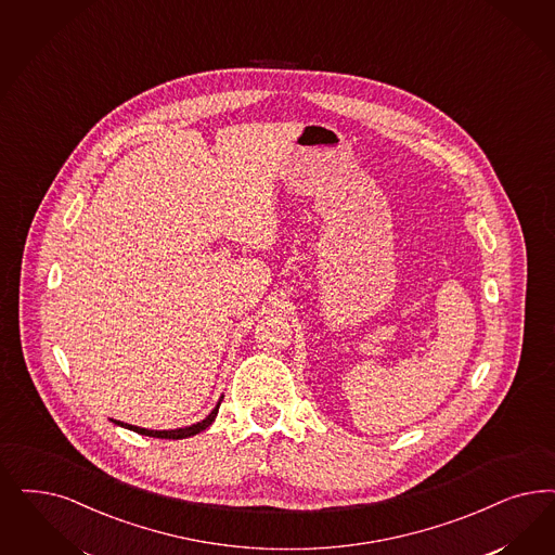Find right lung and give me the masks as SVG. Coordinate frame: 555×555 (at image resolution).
Segmentation results:
<instances>
[{
  "mask_svg": "<svg viewBox=\"0 0 555 555\" xmlns=\"http://www.w3.org/2000/svg\"><path fill=\"white\" fill-rule=\"evenodd\" d=\"M219 405H221V400H219V403L212 408V412H210L209 416H207L205 421L196 422V424H191V426H184V428H176V430H150V428H139V426H133V424H125V422H113L118 424V426H122V428H129V430H133V433H137V435H145V437H153V439H189V437H194V435L203 433L205 428H209L210 424H212V421L217 418Z\"/></svg>",
  "mask_w": 555,
  "mask_h": 555,
  "instance_id": "right-lung-1",
  "label": "right lung"
}]
</instances>
